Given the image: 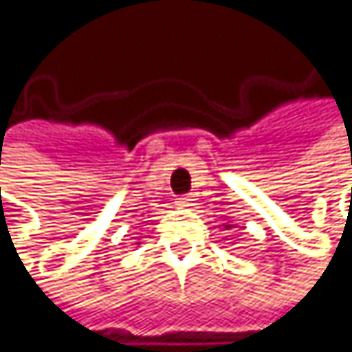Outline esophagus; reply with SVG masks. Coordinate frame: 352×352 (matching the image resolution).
<instances>
[{
  "mask_svg": "<svg viewBox=\"0 0 352 352\" xmlns=\"http://www.w3.org/2000/svg\"><path fill=\"white\" fill-rule=\"evenodd\" d=\"M175 202H177V207H179V209H188V207L194 205V198H192V196H179Z\"/></svg>",
  "mask_w": 352,
  "mask_h": 352,
  "instance_id": "esophagus-1",
  "label": "esophagus"
}]
</instances>
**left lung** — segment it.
<instances>
[{
	"instance_id": "1",
	"label": "left lung",
	"mask_w": 352,
	"mask_h": 352,
	"mask_svg": "<svg viewBox=\"0 0 352 352\" xmlns=\"http://www.w3.org/2000/svg\"><path fill=\"white\" fill-rule=\"evenodd\" d=\"M230 228H232V226H230V223H226V230H230Z\"/></svg>"
}]
</instances>
